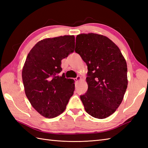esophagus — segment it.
Segmentation results:
<instances>
[{"label": "esophagus", "mask_w": 148, "mask_h": 148, "mask_svg": "<svg viewBox=\"0 0 148 148\" xmlns=\"http://www.w3.org/2000/svg\"><path fill=\"white\" fill-rule=\"evenodd\" d=\"M81 79V77L79 76H77V77H76V81H79Z\"/></svg>", "instance_id": "obj_1"}]
</instances>
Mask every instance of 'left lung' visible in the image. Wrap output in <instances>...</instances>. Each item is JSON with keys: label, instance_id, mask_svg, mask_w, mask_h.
Masks as SVG:
<instances>
[{"label": "left lung", "instance_id": "1", "mask_svg": "<svg viewBox=\"0 0 148 148\" xmlns=\"http://www.w3.org/2000/svg\"><path fill=\"white\" fill-rule=\"evenodd\" d=\"M75 51L88 66V88L81 95L84 109L93 117L103 119L113 114L126 92L127 65L118 47L108 37L81 34Z\"/></svg>", "mask_w": 148, "mask_h": 148}]
</instances>
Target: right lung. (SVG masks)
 Wrapping results in <instances>:
<instances>
[{"mask_svg": "<svg viewBox=\"0 0 148 148\" xmlns=\"http://www.w3.org/2000/svg\"><path fill=\"white\" fill-rule=\"evenodd\" d=\"M74 36L40 40L30 50L22 70L26 96L40 114L53 118L65 111L74 91V81L62 75V60L73 53Z\"/></svg>", "mask_w": 148, "mask_h": 148, "instance_id": "obj_1", "label": "right lung"}]
</instances>
